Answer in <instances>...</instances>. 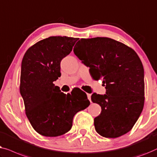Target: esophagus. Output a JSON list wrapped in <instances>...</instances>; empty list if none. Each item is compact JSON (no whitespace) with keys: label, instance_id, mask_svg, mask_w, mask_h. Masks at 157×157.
<instances>
[{"label":"esophagus","instance_id":"34e87169","mask_svg":"<svg viewBox=\"0 0 157 157\" xmlns=\"http://www.w3.org/2000/svg\"><path fill=\"white\" fill-rule=\"evenodd\" d=\"M87 95L88 100H89L90 102H91V94H87Z\"/></svg>","mask_w":157,"mask_h":157}]
</instances>
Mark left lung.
<instances>
[{"label": "left lung", "instance_id": "obj_1", "mask_svg": "<svg viewBox=\"0 0 157 157\" xmlns=\"http://www.w3.org/2000/svg\"><path fill=\"white\" fill-rule=\"evenodd\" d=\"M73 52L95 80L102 79L106 94H92L91 100L101 108L94 118L96 132L117 138L132 129L144 105V67L134 50L109 37L82 38Z\"/></svg>", "mask_w": 157, "mask_h": 157}]
</instances>
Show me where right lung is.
Returning <instances> with one entry per match:
<instances>
[{
	"mask_svg": "<svg viewBox=\"0 0 157 157\" xmlns=\"http://www.w3.org/2000/svg\"><path fill=\"white\" fill-rule=\"evenodd\" d=\"M78 39L49 37L30 47L23 56L20 92L30 124L43 136L67 133L75 114L90 105L85 92L72 90L66 94L53 83L61 75V60L70 53Z\"/></svg>",
	"mask_w": 157,
	"mask_h": 157,
	"instance_id": "1",
	"label": "right lung"
}]
</instances>
